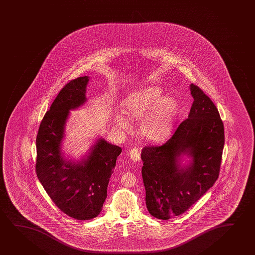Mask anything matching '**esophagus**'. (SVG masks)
<instances>
[{
    "mask_svg": "<svg viewBox=\"0 0 255 255\" xmlns=\"http://www.w3.org/2000/svg\"><path fill=\"white\" fill-rule=\"evenodd\" d=\"M129 158L133 161H138L140 159V153L136 148H133L129 151Z\"/></svg>",
    "mask_w": 255,
    "mask_h": 255,
    "instance_id": "1",
    "label": "esophagus"
}]
</instances>
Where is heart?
<instances>
[{"instance_id":"heart-1","label":"heart","mask_w":255,"mask_h":255,"mask_svg":"<svg viewBox=\"0 0 255 255\" xmlns=\"http://www.w3.org/2000/svg\"><path fill=\"white\" fill-rule=\"evenodd\" d=\"M124 113H116L115 125L125 131L129 130L130 122L140 121L141 136L150 142L165 140L173 131L179 113L177 100L164 96L160 87L151 85L133 92L123 102Z\"/></svg>"}]
</instances>
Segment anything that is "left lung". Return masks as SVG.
<instances>
[{
    "mask_svg": "<svg viewBox=\"0 0 255 255\" xmlns=\"http://www.w3.org/2000/svg\"><path fill=\"white\" fill-rule=\"evenodd\" d=\"M188 118L159 146H144L142 177L149 213L166 220L183 214L218 180L225 131L218 109L197 86ZM191 159L181 165V158Z\"/></svg>",
    "mask_w": 255,
    "mask_h": 255,
    "instance_id": "left-lung-1",
    "label": "left lung"
}]
</instances>
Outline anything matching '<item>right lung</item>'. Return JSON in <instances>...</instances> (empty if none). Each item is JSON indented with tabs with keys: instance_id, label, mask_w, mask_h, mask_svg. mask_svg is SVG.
<instances>
[{
	"instance_id": "obj_1",
	"label": "right lung",
	"mask_w": 255,
	"mask_h": 255,
	"mask_svg": "<svg viewBox=\"0 0 255 255\" xmlns=\"http://www.w3.org/2000/svg\"><path fill=\"white\" fill-rule=\"evenodd\" d=\"M89 76L65 86L41 122L37 139L36 173L46 193L60 211L77 220H89L100 214L117 159L118 145L98 138L81 160L65 158L61 151L70 111L87 102Z\"/></svg>"
}]
</instances>
